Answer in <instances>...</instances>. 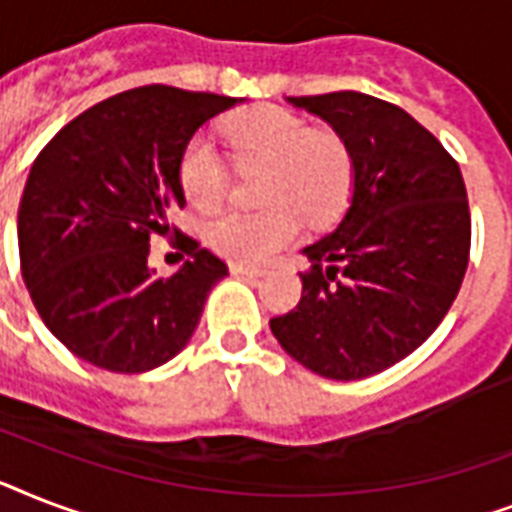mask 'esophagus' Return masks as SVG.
<instances>
[{"label": "esophagus", "mask_w": 512, "mask_h": 512, "mask_svg": "<svg viewBox=\"0 0 512 512\" xmlns=\"http://www.w3.org/2000/svg\"><path fill=\"white\" fill-rule=\"evenodd\" d=\"M231 273H236V276H247V279H260V276H263L260 268H247V265H231Z\"/></svg>", "instance_id": "obj_1"}]
</instances>
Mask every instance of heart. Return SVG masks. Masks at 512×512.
Wrapping results in <instances>:
<instances>
[{
  "label": "heart",
  "mask_w": 512,
  "mask_h": 512,
  "mask_svg": "<svg viewBox=\"0 0 512 512\" xmlns=\"http://www.w3.org/2000/svg\"><path fill=\"white\" fill-rule=\"evenodd\" d=\"M239 170H265L257 212H223L204 228L207 244L236 265L257 268L289 247L303 228L329 225L348 207L353 159L337 135L316 132L284 108L263 106L236 116L225 130ZM177 177L188 204L212 212L223 204L231 175L204 135L188 140Z\"/></svg>",
  "instance_id": "b5f03b06"
}]
</instances>
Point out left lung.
<instances>
[{"label":"left lung","mask_w":512,"mask_h":512,"mask_svg":"<svg viewBox=\"0 0 512 512\" xmlns=\"http://www.w3.org/2000/svg\"><path fill=\"white\" fill-rule=\"evenodd\" d=\"M287 100L348 146L353 196L335 231L303 249V297L271 332L305 369L364 380L420 348L452 308L470 257L465 180L393 103L350 90Z\"/></svg>","instance_id":"1"}]
</instances>
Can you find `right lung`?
I'll use <instances>...</instances> for the list:
<instances>
[{"label":"right lung","instance_id":"right-lung-1","mask_svg":"<svg viewBox=\"0 0 512 512\" xmlns=\"http://www.w3.org/2000/svg\"><path fill=\"white\" fill-rule=\"evenodd\" d=\"M239 100L148 84L68 122L36 156L18 209L20 273L52 335L119 374L167 364L191 340L228 265L191 236L172 277L147 268L151 235L177 228L180 154Z\"/></svg>","mask_w":512,"mask_h":512}]
</instances>
